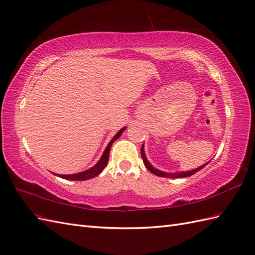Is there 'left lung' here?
I'll return each mask as SVG.
<instances>
[{
    "label": "left lung",
    "instance_id": "1",
    "mask_svg": "<svg viewBox=\"0 0 255 255\" xmlns=\"http://www.w3.org/2000/svg\"><path fill=\"white\" fill-rule=\"evenodd\" d=\"M140 153H141V158H142V161H144V164H145V166L147 167V169L150 171L152 174H154V175H157V176H160V177H171V178H177V177H188V176H190V175H194L195 173H197L198 171H200L201 169H203L204 166H206L208 163H206V164H203V165H201V166H199V167H197V169H195V170H191V171H187V172H176V173H167V172H162V171H160V170H157V169H154V167L149 163V161L147 160V158H146V156H145V151H144V145L141 146V148H140Z\"/></svg>",
    "mask_w": 255,
    "mask_h": 255
}]
</instances>
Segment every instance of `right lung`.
I'll return each mask as SVG.
<instances>
[{
    "mask_svg": "<svg viewBox=\"0 0 255 255\" xmlns=\"http://www.w3.org/2000/svg\"><path fill=\"white\" fill-rule=\"evenodd\" d=\"M124 129H126V128H122L119 132H118L113 139H111L109 141L108 146L106 147V149H105V151L103 153L102 158L99 159L98 162L91 167V169L86 170V171H83V172H80V173H77V174H70V175H63V174H55V175H58L59 177L61 178H65V179H70V181H86V179H90V178H93L97 176L98 174H101V172L106 167L107 163H108V160H109V152H110V148L111 146H113L114 141L116 139H118L120 137V136L122 135V133L124 132Z\"/></svg>",
    "mask_w": 255,
    "mask_h": 255,
    "instance_id": "right-lung-1",
    "label": "right lung"
}]
</instances>
